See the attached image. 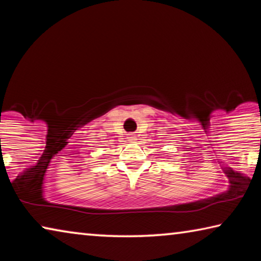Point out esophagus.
Listing matches in <instances>:
<instances>
[{
  "label": "esophagus",
  "instance_id": "esophagus-1",
  "mask_svg": "<svg viewBox=\"0 0 261 261\" xmlns=\"http://www.w3.org/2000/svg\"><path fill=\"white\" fill-rule=\"evenodd\" d=\"M127 138H129V141H136V136L135 135H130L129 137H127Z\"/></svg>",
  "mask_w": 261,
  "mask_h": 261
}]
</instances>
